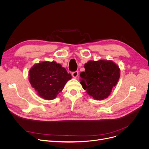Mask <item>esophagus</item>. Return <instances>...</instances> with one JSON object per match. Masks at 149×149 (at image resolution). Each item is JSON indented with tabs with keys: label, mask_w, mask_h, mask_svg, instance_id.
Instances as JSON below:
<instances>
[{
	"label": "esophagus",
	"mask_w": 149,
	"mask_h": 149,
	"mask_svg": "<svg viewBox=\"0 0 149 149\" xmlns=\"http://www.w3.org/2000/svg\"><path fill=\"white\" fill-rule=\"evenodd\" d=\"M72 77H73L74 78L77 77V76L79 75V72H78V71H75V72H72Z\"/></svg>",
	"instance_id": "esophagus-1"
}]
</instances>
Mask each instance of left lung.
<instances>
[{
    "label": "left lung",
    "mask_w": 149,
    "mask_h": 149,
    "mask_svg": "<svg viewBox=\"0 0 149 149\" xmlns=\"http://www.w3.org/2000/svg\"><path fill=\"white\" fill-rule=\"evenodd\" d=\"M84 68V72L80 73L83 88L94 100L107 98L120 79L118 66L111 60H90Z\"/></svg>",
    "instance_id": "left-lung-1"
}]
</instances>
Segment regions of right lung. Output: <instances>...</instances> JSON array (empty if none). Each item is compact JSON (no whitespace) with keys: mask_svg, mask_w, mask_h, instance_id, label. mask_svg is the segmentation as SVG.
Returning a JSON list of instances; mask_svg holds the SVG:
<instances>
[{"mask_svg":"<svg viewBox=\"0 0 149 149\" xmlns=\"http://www.w3.org/2000/svg\"><path fill=\"white\" fill-rule=\"evenodd\" d=\"M72 76L56 61L35 64L29 71V80L38 95L47 100L56 98Z\"/></svg>","mask_w":149,"mask_h":149,"instance_id":"1","label":"right lung"}]
</instances>
